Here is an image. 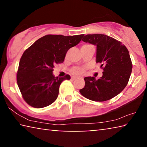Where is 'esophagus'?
I'll use <instances>...</instances> for the list:
<instances>
[{"label": "esophagus", "mask_w": 147, "mask_h": 147, "mask_svg": "<svg viewBox=\"0 0 147 147\" xmlns=\"http://www.w3.org/2000/svg\"><path fill=\"white\" fill-rule=\"evenodd\" d=\"M77 78H78V77H77V76H72L71 77V80H76Z\"/></svg>", "instance_id": "esophagus-1"}]
</instances>
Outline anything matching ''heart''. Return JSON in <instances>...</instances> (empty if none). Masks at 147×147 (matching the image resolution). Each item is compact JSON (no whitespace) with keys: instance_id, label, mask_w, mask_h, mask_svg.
Listing matches in <instances>:
<instances>
[{"instance_id":"obj_1","label":"heart","mask_w":147,"mask_h":147,"mask_svg":"<svg viewBox=\"0 0 147 147\" xmlns=\"http://www.w3.org/2000/svg\"><path fill=\"white\" fill-rule=\"evenodd\" d=\"M91 46H92V45H91L86 44V45H82V48H85V47H89ZM84 71H85V68L84 67H75V68H74L73 70H72V72H73V73L76 74H82L84 73Z\"/></svg>"}]
</instances>
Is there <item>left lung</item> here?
Listing matches in <instances>:
<instances>
[{
    "label": "left lung",
    "instance_id": "left-lung-1",
    "mask_svg": "<svg viewBox=\"0 0 147 147\" xmlns=\"http://www.w3.org/2000/svg\"><path fill=\"white\" fill-rule=\"evenodd\" d=\"M82 41L96 46V62L101 63L102 76L84 78L85 86L80 90L89 100L103 102L119 94L125 88L131 73L132 63L126 47L104 34H88Z\"/></svg>",
    "mask_w": 147,
    "mask_h": 147
}]
</instances>
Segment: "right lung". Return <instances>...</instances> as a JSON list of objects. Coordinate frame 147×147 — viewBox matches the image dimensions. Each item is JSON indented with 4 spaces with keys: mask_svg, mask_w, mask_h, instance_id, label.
<instances>
[{
    "mask_svg": "<svg viewBox=\"0 0 147 147\" xmlns=\"http://www.w3.org/2000/svg\"><path fill=\"white\" fill-rule=\"evenodd\" d=\"M84 34L64 36L47 35L26 49L19 61L17 82L23 97L30 106L41 108L53 104L58 98L64 77H55L53 68L63 63L68 50L78 45Z\"/></svg>",
    "mask_w": 147,
    "mask_h": 147,
    "instance_id": "obj_1",
    "label": "right lung"
}]
</instances>
